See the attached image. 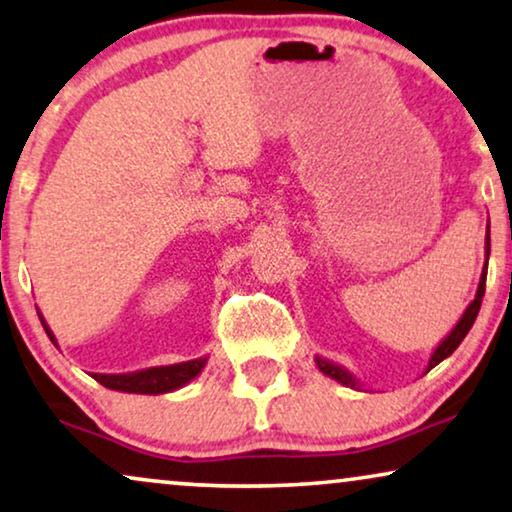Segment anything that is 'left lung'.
Here are the masks:
<instances>
[{
	"label": "left lung",
	"instance_id": "8db88e82",
	"mask_svg": "<svg viewBox=\"0 0 512 512\" xmlns=\"http://www.w3.org/2000/svg\"><path fill=\"white\" fill-rule=\"evenodd\" d=\"M485 257L489 259V229H487V236H485ZM485 278H487V262H485V266H482L478 290H475V299L471 301L469 306H466L464 315H462V318H459L457 325L452 327L450 334L445 336L443 341L436 345L434 352H431L429 364H427V371L434 369L436 364H441L445 357H450L452 352L457 350V345L464 341V336L469 334V329L473 327L475 318H478V311H480V304H482V294H485ZM315 364H318V369H320L322 373H325V376L334 378L336 383L350 387V390H362V383H359V380H357L355 376H352V373H350L348 369H343V366L329 362V359H325V357H315ZM427 371H424V373H427Z\"/></svg>",
	"mask_w": 512,
	"mask_h": 512
}]
</instances>
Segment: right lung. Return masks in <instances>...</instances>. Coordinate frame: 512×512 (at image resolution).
<instances>
[{
	"label": "right lung",
	"instance_id": "add662e5",
	"mask_svg": "<svg viewBox=\"0 0 512 512\" xmlns=\"http://www.w3.org/2000/svg\"><path fill=\"white\" fill-rule=\"evenodd\" d=\"M39 320L50 341L57 345V338L39 313ZM208 357H197L190 362L181 364H169V366H150V369L132 371V373H90L97 383L115 392H127V394H167L174 390H181L190 380H194L204 371Z\"/></svg>",
	"mask_w": 512,
	"mask_h": 512
}]
</instances>
